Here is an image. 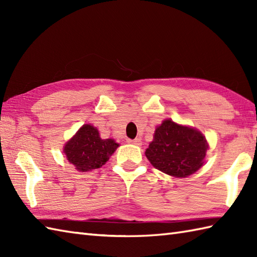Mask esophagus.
I'll list each match as a JSON object with an SVG mask.
<instances>
[{
	"mask_svg": "<svg viewBox=\"0 0 257 257\" xmlns=\"http://www.w3.org/2000/svg\"><path fill=\"white\" fill-rule=\"evenodd\" d=\"M128 143L129 144H133L135 146H141V143H143V141H141L140 138H136V139H133V140H129Z\"/></svg>",
	"mask_w": 257,
	"mask_h": 257,
	"instance_id": "esophagus-1",
	"label": "esophagus"
}]
</instances>
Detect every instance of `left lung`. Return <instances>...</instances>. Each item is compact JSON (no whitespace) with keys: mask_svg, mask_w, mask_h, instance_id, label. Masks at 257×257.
<instances>
[{"mask_svg":"<svg viewBox=\"0 0 257 257\" xmlns=\"http://www.w3.org/2000/svg\"><path fill=\"white\" fill-rule=\"evenodd\" d=\"M207 145L198 130L165 120L156 129L154 141L146 150L151 165L169 176L184 178L203 165Z\"/></svg>","mask_w":257,"mask_h":257,"instance_id":"1","label":"left lung"}]
</instances>
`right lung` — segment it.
Masks as SVG:
<instances>
[{"instance_id": "1", "label": "right lung", "mask_w": 257, "mask_h": 257, "mask_svg": "<svg viewBox=\"0 0 257 257\" xmlns=\"http://www.w3.org/2000/svg\"><path fill=\"white\" fill-rule=\"evenodd\" d=\"M118 146L112 139L102 140L95 127L84 124L65 146L64 152L77 170L89 171L105 165Z\"/></svg>"}]
</instances>
